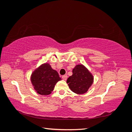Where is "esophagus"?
Wrapping results in <instances>:
<instances>
[{
	"label": "esophagus",
	"mask_w": 132,
	"mask_h": 132,
	"mask_svg": "<svg viewBox=\"0 0 132 132\" xmlns=\"http://www.w3.org/2000/svg\"><path fill=\"white\" fill-rule=\"evenodd\" d=\"M67 79H68V76H67L66 75H64V76H62V79L64 80V81H66Z\"/></svg>",
	"instance_id": "esophagus-1"
}]
</instances>
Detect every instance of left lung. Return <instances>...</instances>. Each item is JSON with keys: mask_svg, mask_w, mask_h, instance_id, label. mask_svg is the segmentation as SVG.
Segmentation results:
<instances>
[{"mask_svg": "<svg viewBox=\"0 0 132 132\" xmlns=\"http://www.w3.org/2000/svg\"><path fill=\"white\" fill-rule=\"evenodd\" d=\"M73 75L67 80L69 87L73 93L82 94L88 90L94 81V76L82 64H77L73 69Z\"/></svg>", "mask_w": 132, "mask_h": 132, "instance_id": "left-lung-1", "label": "left lung"}]
</instances>
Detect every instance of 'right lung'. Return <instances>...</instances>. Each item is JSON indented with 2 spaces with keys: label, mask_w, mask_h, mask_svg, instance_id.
Returning <instances> with one entry per match:
<instances>
[{
  "label": "right lung",
  "mask_w": 132,
  "mask_h": 132,
  "mask_svg": "<svg viewBox=\"0 0 132 132\" xmlns=\"http://www.w3.org/2000/svg\"><path fill=\"white\" fill-rule=\"evenodd\" d=\"M31 82L35 91L41 95H50L57 82L61 80L56 70L48 63L38 67L31 75Z\"/></svg>",
  "instance_id": "add662e5"
}]
</instances>
